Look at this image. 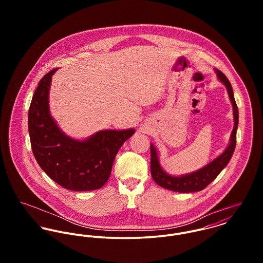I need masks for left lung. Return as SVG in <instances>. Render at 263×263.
Wrapping results in <instances>:
<instances>
[{
  "mask_svg": "<svg viewBox=\"0 0 263 263\" xmlns=\"http://www.w3.org/2000/svg\"><path fill=\"white\" fill-rule=\"evenodd\" d=\"M218 79L221 83H223L227 88L232 106H233V115H234V128L231 134V139L226 150L218 156L215 160L210 162L204 167L180 176H173L167 173L160 165L158 152L155 146L151 144V174L155 182L161 187L166 188L168 190H172L175 192H196L200 191L206 187L212 181L216 179V177L221 173V171L225 168L230 162L233 153L236 148V134L239 122V112L238 107L234 98L233 89L231 83L228 78L221 71L215 69Z\"/></svg>",
  "mask_w": 263,
  "mask_h": 263,
  "instance_id": "8db88e82",
  "label": "left lung"
}]
</instances>
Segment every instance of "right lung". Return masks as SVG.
Here are the masks:
<instances>
[{
	"label": "right lung",
	"instance_id": "right-lung-1",
	"mask_svg": "<svg viewBox=\"0 0 263 263\" xmlns=\"http://www.w3.org/2000/svg\"><path fill=\"white\" fill-rule=\"evenodd\" d=\"M57 71L40 80L29 107L33 155L40 168L61 186L74 191L99 189L111 174L117 152L136 130L104 129L82 141L66 135L49 112V88Z\"/></svg>",
	"mask_w": 263,
	"mask_h": 263
}]
</instances>
